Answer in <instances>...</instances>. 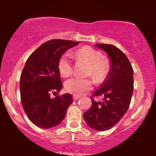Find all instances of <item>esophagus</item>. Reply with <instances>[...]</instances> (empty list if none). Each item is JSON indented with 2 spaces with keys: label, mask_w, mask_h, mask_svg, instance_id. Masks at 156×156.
Returning a JSON list of instances; mask_svg holds the SVG:
<instances>
[{
  "label": "esophagus",
  "mask_w": 156,
  "mask_h": 156,
  "mask_svg": "<svg viewBox=\"0 0 156 156\" xmlns=\"http://www.w3.org/2000/svg\"><path fill=\"white\" fill-rule=\"evenodd\" d=\"M80 98V96H76V95H73V100H77V99H78Z\"/></svg>",
  "instance_id": "obj_1"
}]
</instances>
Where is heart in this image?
Wrapping results in <instances>:
<instances>
[{"mask_svg": "<svg viewBox=\"0 0 156 156\" xmlns=\"http://www.w3.org/2000/svg\"><path fill=\"white\" fill-rule=\"evenodd\" d=\"M76 59L83 60L89 65L87 75L91 76L97 83H102L110 71V62L102 57V53L90 46H83L73 53ZM59 72L62 77L69 76L72 73V62L68 54H64L58 62ZM93 78H72L65 83V90L76 96H80L93 88Z\"/></svg>", "mask_w": 156, "mask_h": 156, "instance_id": "1", "label": "heart"}]
</instances>
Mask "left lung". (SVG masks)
Returning <instances> with one entry per match:
<instances>
[{
    "instance_id": "8db88e82",
    "label": "left lung",
    "mask_w": 156,
    "mask_h": 156,
    "mask_svg": "<svg viewBox=\"0 0 156 156\" xmlns=\"http://www.w3.org/2000/svg\"><path fill=\"white\" fill-rule=\"evenodd\" d=\"M105 51L110 59L108 77L93 96H102V103L91 99V106L83 113L90 128L98 131L108 130L119 123L128 110L134 90L133 68L125 54L113 45L96 44Z\"/></svg>"
}]
</instances>
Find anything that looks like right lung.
I'll list each match as a JSON object with an SVG mask.
<instances>
[{"mask_svg": "<svg viewBox=\"0 0 156 156\" xmlns=\"http://www.w3.org/2000/svg\"><path fill=\"white\" fill-rule=\"evenodd\" d=\"M79 44L73 41L51 40L41 45L28 58L20 77V94L23 109L29 119L41 129L59 124L72 104L70 94L51 99V92L62 88L58 62L69 48Z\"/></svg>", "mask_w": 156, "mask_h": 156, "instance_id": "right-lung-1", "label": "right lung"}]
</instances>
